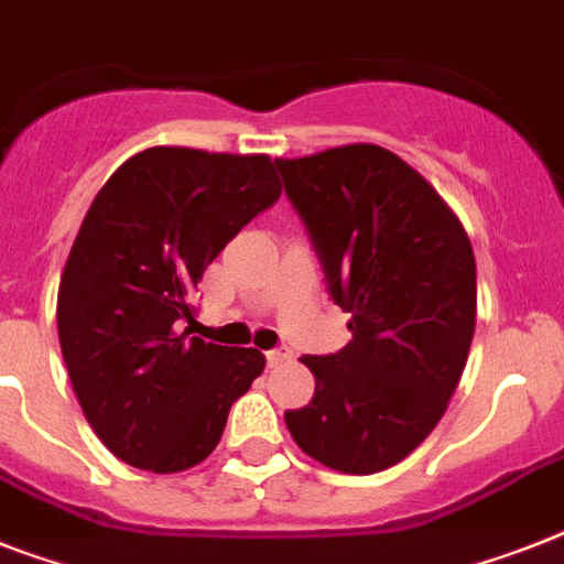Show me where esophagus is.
<instances>
[{
    "instance_id": "esophagus-1",
    "label": "esophagus",
    "mask_w": 564,
    "mask_h": 564,
    "mask_svg": "<svg viewBox=\"0 0 564 564\" xmlns=\"http://www.w3.org/2000/svg\"><path fill=\"white\" fill-rule=\"evenodd\" d=\"M267 361H269V367H283V364H290V361H292V349H290V347L269 349V352H267Z\"/></svg>"
}]
</instances>
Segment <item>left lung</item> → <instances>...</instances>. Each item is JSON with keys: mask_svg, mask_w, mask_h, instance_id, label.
Returning <instances> with one entry per match:
<instances>
[{"mask_svg": "<svg viewBox=\"0 0 564 564\" xmlns=\"http://www.w3.org/2000/svg\"><path fill=\"white\" fill-rule=\"evenodd\" d=\"M352 340L304 355L315 395L286 410L306 456L349 476L399 465L442 421L476 329V258L427 180L372 143L274 160Z\"/></svg>", "mask_w": 564, "mask_h": 564, "instance_id": "8db88e82", "label": "left lung"}]
</instances>
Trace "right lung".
<instances>
[{
	"label": "right lung",
	"instance_id": "1",
	"mask_svg": "<svg viewBox=\"0 0 564 564\" xmlns=\"http://www.w3.org/2000/svg\"><path fill=\"white\" fill-rule=\"evenodd\" d=\"M281 197L267 154L154 145L97 192L65 260L56 329L85 419L113 456L151 473L200 465L258 349L188 338L203 272Z\"/></svg>",
	"mask_w": 564,
	"mask_h": 564
}]
</instances>
